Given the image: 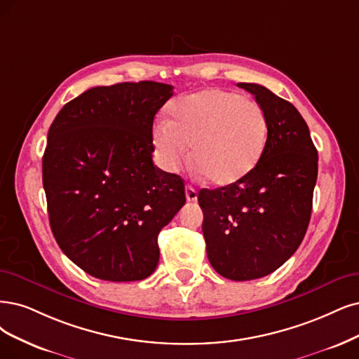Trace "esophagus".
<instances>
[{
    "label": "esophagus",
    "mask_w": 359,
    "mask_h": 359,
    "mask_svg": "<svg viewBox=\"0 0 359 359\" xmlns=\"http://www.w3.org/2000/svg\"><path fill=\"white\" fill-rule=\"evenodd\" d=\"M184 192H187V200L189 203H195L198 200V194H196V189L192 188V187H187V189H184Z\"/></svg>",
    "instance_id": "34e87169"
}]
</instances>
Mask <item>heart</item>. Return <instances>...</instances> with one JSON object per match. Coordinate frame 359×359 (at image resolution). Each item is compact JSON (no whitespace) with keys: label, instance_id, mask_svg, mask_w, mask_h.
Here are the masks:
<instances>
[{"label":"heart","instance_id":"b5f03b06","mask_svg":"<svg viewBox=\"0 0 359 359\" xmlns=\"http://www.w3.org/2000/svg\"><path fill=\"white\" fill-rule=\"evenodd\" d=\"M268 139V121L256 102L233 91L211 88L176 100L168 121L154 128L159 165L176 171L191 159L205 179L226 187L247 176L260 161Z\"/></svg>","mask_w":359,"mask_h":359}]
</instances>
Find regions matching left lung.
<instances>
[{
	"label": "left lung",
	"mask_w": 359,
	"mask_h": 359,
	"mask_svg": "<svg viewBox=\"0 0 359 359\" xmlns=\"http://www.w3.org/2000/svg\"><path fill=\"white\" fill-rule=\"evenodd\" d=\"M268 121L260 161L228 187L198 194L207 257L217 273L250 281L276 271L302 244L312 213L318 152L308 124L266 87L240 83Z\"/></svg>",
	"instance_id": "1"
}]
</instances>
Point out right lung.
Masks as SVG:
<instances>
[{"label":"right lung","instance_id":"1","mask_svg":"<svg viewBox=\"0 0 359 359\" xmlns=\"http://www.w3.org/2000/svg\"><path fill=\"white\" fill-rule=\"evenodd\" d=\"M172 87H93L48 130L43 184L51 232L76 266L104 281H140L159 260L158 233L187 203L183 179L154 165L152 126Z\"/></svg>","mask_w":359,"mask_h":359}]
</instances>
